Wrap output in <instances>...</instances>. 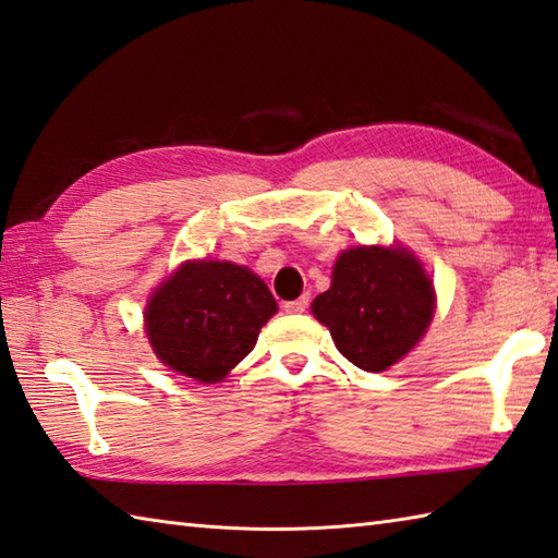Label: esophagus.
I'll list each match as a JSON object with an SVG mask.
<instances>
[{
  "mask_svg": "<svg viewBox=\"0 0 558 558\" xmlns=\"http://www.w3.org/2000/svg\"><path fill=\"white\" fill-rule=\"evenodd\" d=\"M307 307H310V294H302V298H298V300L286 302V312L288 314H302Z\"/></svg>",
  "mask_w": 558,
  "mask_h": 558,
  "instance_id": "34e87169",
  "label": "esophagus"
}]
</instances>
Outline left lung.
<instances>
[{"instance_id": "8db88e82", "label": "left lung", "mask_w": 558, "mask_h": 558, "mask_svg": "<svg viewBox=\"0 0 558 558\" xmlns=\"http://www.w3.org/2000/svg\"><path fill=\"white\" fill-rule=\"evenodd\" d=\"M435 310L430 278L403 248L357 246L338 256L331 288L312 302L343 357L381 373L416 345Z\"/></svg>"}]
</instances>
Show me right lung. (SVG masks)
Listing matches in <instances>:
<instances>
[{"mask_svg":"<svg viewBox=\"0 0 558 558\" xmlns=\"http://www.w3.org/2000/svg\"><path fill=\"white\" fill-rule=\"evenodd\" d=\"M278 312L268 286L229 260H189L151 294L147 338L163 365L198 381H220L256 345Z\"/></svg>","mask_w":558,"mask_h":558,"instance_id":"obj_1","label":"right lung"}]
</instances>
